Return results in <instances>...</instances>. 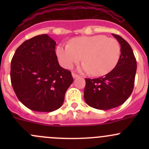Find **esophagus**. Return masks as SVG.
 <instances>
[{
	"mask_svg": "<svg viewBox=\"0 0 149 149\" xmlns=\"http://www.w3.org/2000/svg\"><path fill=\"white\" fill-rule=\"evenodd\" d=\"M72 76H73V79H76V78H78V77H79V75L76 74V73H72Z\"/></svg>",
	"mask_w": 149,
	"mask_h": 149,
	"instance_id": "esophagus-1",
	"label": "esophagus"
}]
</instances>
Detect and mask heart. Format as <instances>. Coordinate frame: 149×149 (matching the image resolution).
Wrapping results in <instances>:
<instances>
[{"label":"heart","instance_id":"obj_1","mask_svg":"<svg viewBox=\"0 0 149 149\" xmlns=\"http://www.w3.org/2000/svg\"><path fill=\"white\" fill-rule=\"evenodd\" d=\"M60 63L70 69L82 60L81 70L94 76H103L112 71L118 64L121 47L115 39L107 36L94 35L72 39L70 44H60L56 48Z\"/></svg>","mask_w":149,"mask_h":149}]
</instances>
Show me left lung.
I'll use <instances>...</instances> for the list:
<instances>
[{
    "mask_svg": "<svg viewBox=\"0 0 149 149\" xmlns=\"http://www.w3.org/2000/svg\"><path fill=\"white\" fill-rule=\"evenodd\" d=\"M120 45L121 55L115 68L97 79H85L84 100L88 105L101 110L123 104L134 86L137 63L130 45L123 37L112 34Z\"/></svg>",
    "mask_w": 149,
    "mask_h": 149,
    "instance_id": "obj_1",
    "label": "left lung"
}]
</instances>
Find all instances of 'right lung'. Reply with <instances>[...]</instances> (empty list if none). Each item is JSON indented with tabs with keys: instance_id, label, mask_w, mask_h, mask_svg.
Wrapping results in <instances>:
<instances>
[{
	"instance_id": "right-lung-1",
	"label": "right lung",
	"mask_w": 149,
	"mask_h": 149,
	"mask_svg": "<svg viewBox=\"0 0 149 149\" xmlns=\"http://www.w3.org/2000/svg\"><path fill=\"white\" fill-rule=\"evenodd\" d=\"M56 42L47 34L24 42L10 63V81L19 101L31 110L50 112L63 105L73 83L70 71L59 65Z\"/></svg>"
}]
</instances>
